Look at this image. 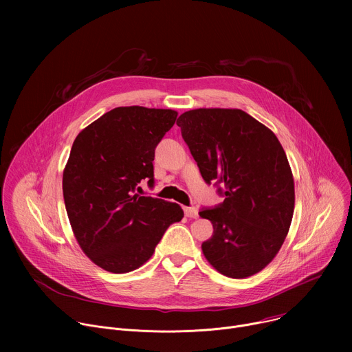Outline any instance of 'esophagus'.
<instances>
[{
    "label": "esophagus",
    "instance_id": "34e87169",
    "mask_svg": "<svg viewBox=\"0 0 352 352\" xmlns=\"http://www.w3.org/2000/svg\"><path fill=\"white\" fill-rule=\"evenodd\" d=\"M184 213L189 219H197L199 217V213H197L196 208H184Z\"/></svg>",
    "mask_w": 352,
    "mask_h": 352
}]
</instances>
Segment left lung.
I'll list each match as a JSON object with an SVG mask.
<instances>
[{
    "instance_id": "1",
    "label": "left lung",
    "mask_w": 352,
    "mask_h": 352,
    "mask_svg": "<svg viewBox=\"0 0 352 352\" xmlns=\"http://www.w3.org/2000/svg\"><path fill=\"white\" fill-rule=\"evenodd\" d=\"M177 125L204 179L223 188L221 205L199 212L213 224L205 258L231 278L259 273L278 254L294 214V177L281 143L238 109L189 110Z\"/></svg>"
}]
</instances>
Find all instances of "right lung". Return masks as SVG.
I'll return each instance as SVG.
<instances>
[{
  "instance_id": "add662e5",
  "label": "right lung",
  "mask_w": 352,
  "mask_h": 352,
  "mask_svg": "<svg viewBox=\"0 0 352 352\" xmlns=\"http://www.w3.org/2000/svg\"><path fill=\"white\" fill-rule=\"evenodd\" d=\"M178 113L117 107L79 132L63 174L74 235L85 255L110 273H128L155 254L166 230L181 221L179 205L135 193L155 182V148Z\"/></svg>"
}]
</instances>
